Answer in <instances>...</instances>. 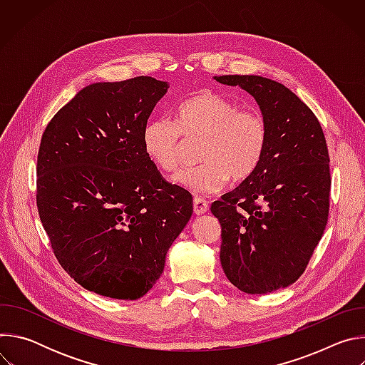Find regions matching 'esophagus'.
Returning <instances> with one entry per match:
<instances>
[{"instance_id": "34e87169", "label": "esophagus", "mask_w": 365, "mask_h": 365, "mask_svg": "<svg viewBox=\"0 0 365 365\" xmlns=\"http://www.w3.org/2000/svg\"><path fill=\"white\" fill-rule=\"evenodd\" d=\"M207 210H210V206H207V202L205 199L196 197L193 200V212L196 215H203V214L207 212Z\"/></svg>"}]
</instances>
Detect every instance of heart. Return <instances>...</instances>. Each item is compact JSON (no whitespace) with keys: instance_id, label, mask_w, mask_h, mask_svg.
Instances as JSON below:
<instances>
[{"instance_id":"b5f03b06","label":"heart","mask_w":365,"mask_h":365,"mask_svg":"<svg viewBox=\"0 0 365 365\" xmlns=\"http://www.w3.org/2000/svg\"><path fill=\"white\" fill-rule=\"evenodd\" d=\"M203 137L195 168L180 170L173 182L199 195L222 190L231 176L240 182L252 175L267 145V124L254 110H240L227 96L205 89L185 99L176 121L158 117L143 128V148L150 162L165 173L180 165L182 140Z\"/></svg>"}]
</instances>
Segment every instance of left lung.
Instances as JSON below:
<instances>
[{
	"mask_svg": "<svg viewBox=\"0 0 365 365\" xmlns=\"http://www.w3.org/2000/svg\"><path fill=\"white\" fill-rule=\"evenodd\" d=\"M214 79L247 91L267 124L258 168L211 206L221 224V266L244 293L276 292L303 274L327 227V140L315 114L284 85L255 75Z\"/></svg>",
	"mask_w": 365,
	"mask_h": 365,
	"instance_id": "obj_1",
	"label": "left lung"
}]
</instances>
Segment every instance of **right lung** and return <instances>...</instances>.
<instances>
[{
  "label": "right lung",
  "mask_w": 365,
  "mask_h": 365,
  "mask_svg": "<svg viewBox=\"0 0 365 365\" xmlns=\"http://www.w3.org/2000/svg\"><path fill=\"white\" fill-rule=\"evenodd\" d=\"M168 89L150 76L92 83L43 133L38 215L61 266L96 294L143 297L192 217V195L168 183L143 148Z\"/></svg>",
  "instance_id": "obj_1"
}]
</instances>
